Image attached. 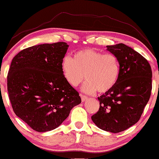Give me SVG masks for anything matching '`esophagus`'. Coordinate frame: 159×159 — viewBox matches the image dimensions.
<instances>
[{
    "instance_id": "34e87169",
    "label": "esophagus",
    "mask_w": 159,
    "mask_h": 159,
    "mask_svg": "<svg viewBox=\"0 0 159 159\" xmlns=\"http://www.w3.org/2000/svg\"><path fill=\"white\" fill-rule=\"evenodd\" d=\"M80 97H81V99H82V102H84L85 100H87L88 97L86 96H84L83 94H80Z\"/></svg>"
}]
</instances>
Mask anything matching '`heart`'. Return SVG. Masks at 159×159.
<instances>
[{
	"label": "heart",
	"instance_id": "1",
	"mask_svg": "<svg viewBox=\"0 0 159 159\" xmlns=\"http://www.w3.org/2000/svg\"><path fill=\"white\" fill-rule=\"evenodd\" d=\"M61 69L66 80L77 87L85 77L87 81L82 91L93 93L108 92L114 87L120 75V63L116 55L92 49L76 52L73 58L65 56L61 61Z\"/></svg>",
	"mask_w": 159,
	"mask_h": 159
}]
</instances>
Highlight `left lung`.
I'll list each match as a JSON object with an SVG mask.
<instances>
[{"label":"left lung","mask_w":159,"mask_h":159,"mask_svg":"<svg viewBox=\"0 0 159 159\" xmlns=\"http://www.w3.org/2000/svg\"><path fill=\"white\" fill-rule=\"evenodd\" d=\"M107 47L118 58L120 75L114 87L98 97L99 110L91 119L99 129L118 133L140 119L151 94L152 70L143 55L125 44Z\"/></svg>","instance_id":"obj_1"}]
</instances>
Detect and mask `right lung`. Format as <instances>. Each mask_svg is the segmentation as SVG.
Instances as JSON below:
<instances>
[{"instance_id":"1","label":"right lung","mask_w":159,"mask_h":159,"mask_svg":"<svg viewBox=\"0 0 159 159\" xmlns=\"http://www.w3.org/2000/svg\"><path fill=\"white\" fill-rule=\"evenodd\" d=\"M66 42L43 44L20 51L12 60L7 88L14 113L35 131H52L81 103L61 69Z\"/></svg>"}]
</instances>
